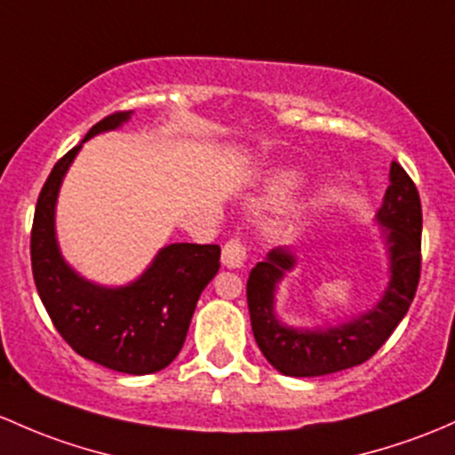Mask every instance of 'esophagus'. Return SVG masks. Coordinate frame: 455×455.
<instances>
[{"mask_svg": "<svg viewBox=\"0 0 455 455\" xmlns=\"http://www.w3.org/2000/svg\"><path fill=\"white\" fill-rule=\"evenodd\" d=\"M247 258V245L243 238H229V241L223 245V253H221V260L226 267H232V268H238L243 267V262H245Z\"/></svg>", "mask_w": 455, "mask_h": 455, "instance_id": "obj_1", "label": "esophagus"}]
</instances>
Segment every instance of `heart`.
I'll return each mask as SVG.
<instances>
[{
    "label": "heart",
    "instance_id": "1",
    "mask_svg": "<svg viewBox=\"0 0 455 455\" xmlns=\"http://www.w3.org/2000/svg\"><path fill=\"white\" fill-rule=\"evenodd\" d=\"M292 184H295V180H292L291 175H284V178H280V180H277V184H275V193H277V195L286 193V190L291 188Z\"/></svg>",
    "mask_w": 455,
    "mask_h": 455
}]
</instances>
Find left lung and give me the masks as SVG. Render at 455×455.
I'll use <instances>...</instances> for the list:
<instances>
[{"label":"left lung","instance_id":"obj_1","mask_svg":"<svg viewBox=\"0 0 455 455\" xmlns=\"http://www.w3.org/2000/svg\"><path fill=\"white\" fill-rule=\"evenodd\" d=\"M378 219L388 228L390 284L384 299L369 315L340 327L299 331L280 325L273 316V291L292 258L271 251L251 268L247 280V304L251 330L265 358L291 378H316L366 363L403 319L417 295L421 277V197L399 163L390 164V187Z\"/></svg>","mask_w":455,"mask_h":455}]
</instances>
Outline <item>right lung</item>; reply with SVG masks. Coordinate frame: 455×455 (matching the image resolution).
Segmentation results:
<instances>
[{
  "instance_id": "1",
  "label": "right lung",
  "mask_w": 455,
  "mask_h": 455,
  "mask_svg": "<svg viewBox=\"0 0 455 455\" xmlns=\"http://www.w3.org/2000/svg\"><path fill=\"white\" fill-rule=\"evenodd\" d=\"M130 112L104 116L84 140L121 125ZM80 148L53 164L38 195L30 234L34 284L58 334L82 358L121 373H156L182 349L199 295L219 271L221 247L175 243L158 253L139 282L116 291L80 280L62 262L53 236L58 187Z\"/></svg>"
}]
</instances>
